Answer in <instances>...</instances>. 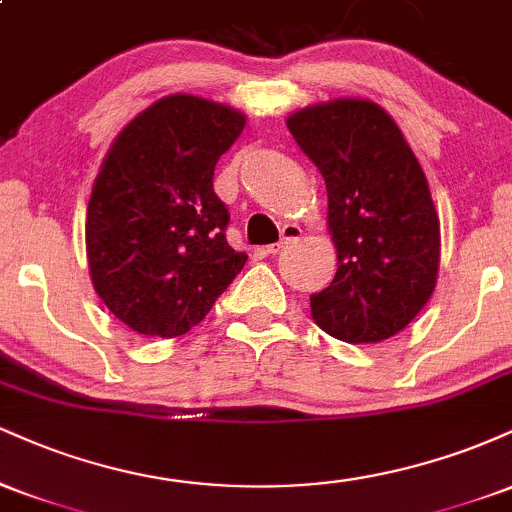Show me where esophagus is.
Here are the masks:
<instances>
[{"instance_id":"1","label":"esophagus","mask_w":512,"mask_h":512,"mask_svg":"<svg viewBox=\"0 0 512 512\" xmlns=\"http://www.w3.org/2000/svg\"><path fill=\"white\" fill-rule=\"evenodd\" d=\"M301 236H303L301 226H296V223H286V226L281 228V240H279V243L267 245V255H279L281 250L289 248V245L296 243V240L301 238Z\"/></svg>"}]
</instances>
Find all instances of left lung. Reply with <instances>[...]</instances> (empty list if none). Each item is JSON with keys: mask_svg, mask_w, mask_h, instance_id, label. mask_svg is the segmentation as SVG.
<instances>
[{"mask_svg": "<svg viewBox=\"0 0 512 512\" xmlns=\"http://www.w3.org/2000/svg\"><path fill=\"white\" fill-rule=\"evenodd\" d=\"M327 185L337 274L310 296L315 325L349 344L395 337L436 289L440 223L414 151L380 105L320 103L289 120Z\"/></svg>", "mask_w": 512, "mask_h": 512, "instance_id": "left-lung-1", "label": "left lung"}]
</instances>
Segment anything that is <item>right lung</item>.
Listing matches in <instances>:
<instances>
[{"label":"right lung","instance_id":"1","mask_svg":"<svg viewBox=\"0 0 512 512\" xmlns=\"http://www.w3.org/2000/svg\"><path fill=\"white\" fill-rule=\"evenodd\" d=\"M245 115L197 96L161 98L117 134L93 182L86 252L93 289L117 320L146 337H180L207 317L245 252L214 168Z\"/></svg>","mask_w":512,"mask_h":512}]
</instances>
